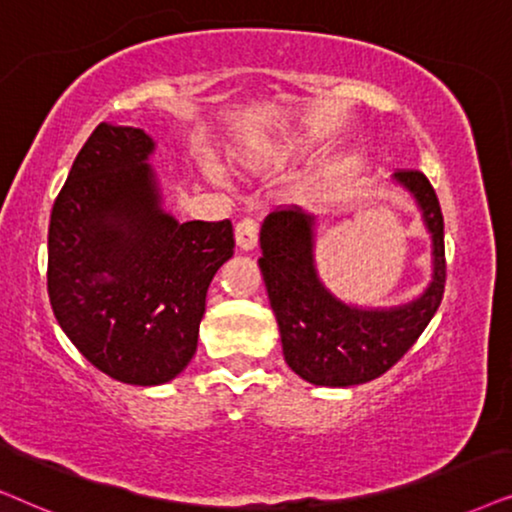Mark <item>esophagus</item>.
I'll use <instances>...</instances> for the list:
<instances>
[{"instance_id": "esophagus-1", "label": "esophagus", "mask_w": 512, "mask_h": 512, "mask_svg": "<svg viewBox=\"0 0 512 512\" xmlns=\"http://www.w3.org/2000/svg\"><path fill=\"white\" fill-rule=\"evenodd\" d=\"M236 245L241 250H252L257 245V222L255 220H241L236 224Z\"/></svg>"}]
</instances>
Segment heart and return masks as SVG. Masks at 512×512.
Returning a JSON list of instances; mask_svg holds the SVG:
<instances>
[{
    "instance_id": "1",
    "label": "heart",
    "mask_w": 512,
    "mask_h": 512,
    "mask_svg": "<svg viewBox=\"0 0 512 512\" xmlns=\"http://www.w3.org/2000/svg\"><path fill=\"white\" fill-rule=\"evenodd\" d=\"M316 140L311 135L304 133H283V135H271V138L257 142V145H250L245 149H236L231 154V163L241 175L248 177H267V175H276L285 170L292 163L304 159L306 154H311ZM203 177L213 185H222L224 177L222 170L215 161L203 159L199 163ZM353 168L351 159H339V161H330L323 163V166L311 170L309 175H304L302 180L297 182L295 187L290 189L288 199L290 203L302 208H316L320 203H325L330 199V194L342 185V182L349 177Z\"/></svg>"
}]
</instances>
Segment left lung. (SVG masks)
Returning <instances> with one entry per match:
<instances>
[{"mask_svg": "<svg viewBox=\"0 0 512 512\" xmlns=\"http://www.w3.org/2000/svg\"><path fill=\"white\" fill-rule=\"evenodd\" d=\"M393 185L417 203L431 234V281L398 306H356L320 281L318 220L302 210L271 213L260 231V271L276 313L285 363L316 386L346 388L372 381L398 363L438 311L445 292V222L431 182L398 170Z\"/></svg>", "mask_w": 512, "mask_h": 512, "instance_id": "left-lung-1", "label": "left lung"}]
</instances>
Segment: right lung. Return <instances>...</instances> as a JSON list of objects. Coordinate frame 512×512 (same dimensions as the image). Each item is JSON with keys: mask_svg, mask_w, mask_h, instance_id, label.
Masks as SVG:
<instances>
[{"mask_svg": "<svg viewBox=\"0 0 512 512\" xmlns=\"http://www.w3.org/2000/svg\"><path fill=\"white\" fill-rule=\"evenodd\" d=\"M142 128L100 124L72 163L49 224V297L88 363L133 386L175 379L196 353L206 292L234 255L231 222L163 208Z\"/></svg>", "mask_w": 512, "mask_h": 512, "instance_id": "obj_1", "label": "right lung"}]
</instances>
